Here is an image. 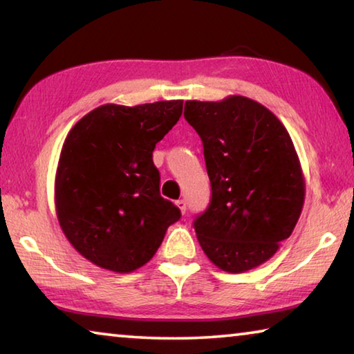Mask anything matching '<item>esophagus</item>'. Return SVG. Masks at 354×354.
Returning a JSON list of instances; mask_svg holds the SVG:
<instances>
[{
  "instance_id": "1",
  "label": "esophagus",
  "mask_w": 354,
  "mask_h": 354,
  "mask_svg": "<svg viewBox=\"0 0 354 354\" xmlns=\"http://www.w3.org/2000/svg\"><path fill=\"white\" fill-rule=\"evenodd\" d=\"M175 205L178 206V209L181 211V214H186V201H184V200H178Z\"/></svg>"
}]
</instances>
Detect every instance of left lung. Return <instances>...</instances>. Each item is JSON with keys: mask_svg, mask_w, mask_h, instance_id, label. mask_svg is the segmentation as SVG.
Masks as SVG:
<instances>
[{"mask_svg": "<svg viewBox=\"0 0 354 354\" xmlns=\"http://www.w3.org/2000/svg\"><path fill=\"white\" fill-rule=\"evenodd\" d=\"M184 118L203 142L212 190L194 222L201 249L227 272L263 265L291 236L304 206L293 140L271 110L244 96L187 100Z\"/></svg>", "mask_w": 354, "mask_h": 354, "instance_id": "left-lung-1", "label": "left lung"}]
</instances>
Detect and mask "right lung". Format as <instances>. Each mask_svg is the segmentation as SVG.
Returning <instances> with one entry per match:
<instances>
[{
  "instance_id": "obj_1",
  "label": "right lung",
  "mask_w": 354,
  "mask_h": 354,
  "mask_svg": "<svg viewBox=\"0 0 354 354\" xmlns=\"http://www.w3.org/2000/svg\"><path fill=\"white\" fill-rule=\"evenodd\" d=\"M181 115L183 100L104 104L67 133L55 176V211L72 248L93 265L136 271L181 217L160 197L153 164L156 143Z\"/></svg>"
}]
</instances>
